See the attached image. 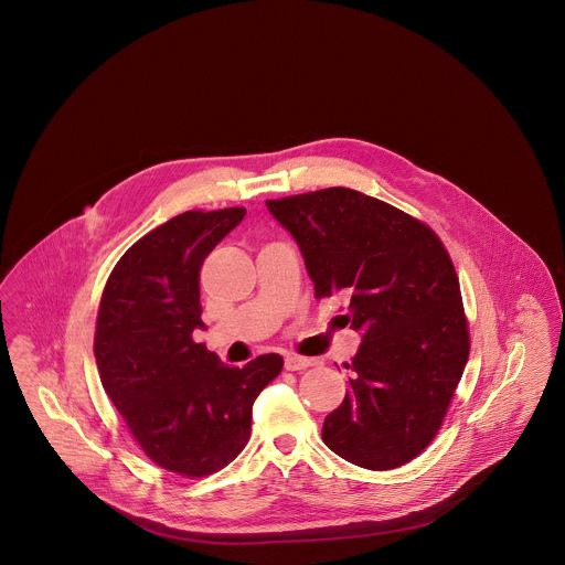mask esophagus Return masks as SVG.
I'll use <instances>...</instances> for the list:
<instances>
[{"label":"esophagus","instance_id":"esophagus-1","mask_svg":"<svg viewBox=\"0 0 565 565\" xmlns=\"http://www.w3.org/2000/svg\"><path fill=\"white\" fill-rule=\"evenodd\" d=\"M284 364H286L288 371H302V369L313 366L316 360H313V358H302V355H286Z\"/></svg>","mask_w":565,"mask_h":565}]
</instances>
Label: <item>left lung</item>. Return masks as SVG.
Wrapping results in <instances>:
<instances>
[{"label":"left lung","mask_w":565,"mask_h":565,"mask_svg":"<svg viewBox=\"0 0 565 565\" xmlns=\"http://www.w3.org/2000/svg\"><path fill=\"white\" fill-rule=\"evenodd\" d=\"M316 296H343L362 334L345 401L323 419L334 454L369 470L419 456L443 424L470 339L454 263L426 224L358 190L267 201Z\"/></svg>","instance_id":"8db88e82"}]
</instances>
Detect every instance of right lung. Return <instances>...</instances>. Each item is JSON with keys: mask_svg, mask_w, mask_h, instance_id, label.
Returning <instances> with one entry per match:
<instances>
[{"mask_svg": "<svg viewBox=\"0 0 565 565\" xmlns=\"http://www.w3.org/2000/svg\"><path fill=\"white\" fill-rule=\"evenodd\" d=\"M243 215L231 207L167 220L125 252L99 302L102 385L146 456L184 477L212 475L242 454L254 401L284 366L279 353L226 366L192 341L205 326L201 265Z\"/></svg>", "mask_w": 565, "mask_h": 565, "instance_id": "add662e5", "label": "right lung"}]
</instances>
